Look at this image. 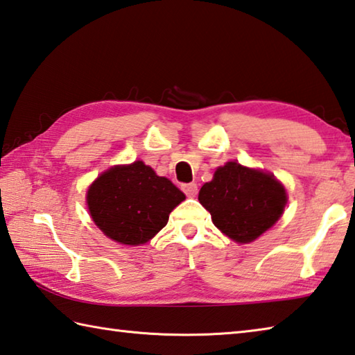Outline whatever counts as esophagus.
<instances>
[{"label":"esophagus","mask_w":355,"mask_h":355,"mask_svg":"<svg viewBox=\"0 0 355 355\" xmlns=\"http://www.w3.org/2000/svg\"><path fill=\"white\" fill-rule=\"evenodd\" d=\"M183 192L188 197H196L197 196V184L196 183H188V184H182Z\"/></svg>","instance_id":"esophagus-1"}]
</instances>
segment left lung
I'll use <instances>...</instances> for the list:
<instances>
[{
  "instance_id": "obj_1",
  "label": "left lung",
  "mask_w": 355,
  "mask_h": 355,
  "mask_svg": "<svg viewBox=\"0 0 355 355\" xmlns=\"http://www.w3.org/2000/svg\"><path fill=\"white\" fill-rule=\"evenodd\" d=\"M198 200L225 236L248 243L279 220L287 192L272 173L228 161L202 186Z\"/></svg>"
}]
</instances>
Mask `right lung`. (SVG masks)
Returning <instances> with one entry per match:
<instances>
[{
  "label": "right lung",
  "instance_id": "right-lung-1",
  "mask_svg": "<svg viewBox=\"0 0 355 355\" xmlns=\"http://www.w3.org/2000/svg\"><path fill=\"white\" fill-rule=\"evenodd\" d=\"M184 198L171 180L158 177L143 161L110 167L87 192L93 222L107 237L124 245L149 242Z\"/></svg>",
  "mask_w": 355,
  "mask_h": 355
}]
</instances>
